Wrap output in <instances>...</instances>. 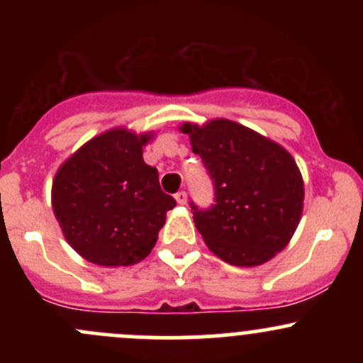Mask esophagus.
Masks as SVG:
<instances>
[{"instance_id":"esophagus-1","label":"esophagus","mask_w":363,"mask_h":363,"mask_svg":"<svg viewBox=\"0 0 363 363\" xmlns=\"http://www.w3.org/2000/svg\"><path fill=\"white\" fill-rule=\"evenodd\" d=\"M175 200H177L179 205H184L186 202H188V193L177 191V193H175Z\"/></svg>"}]
</instances>
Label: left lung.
Segmentation results:
<instances>
[{"instance_id":"obj_1","label":"left lung","mask_w":363,"mask_h":363,"mask_svg":"<svg viewBox=\"0 0 363 363\" xmlns=\"http://www.w3.org/2000/svg\"><path fill=\"white\" fill-rule=\"evenodd\" d=\"M214 186V203L191 205L208 250L230 265L255 267L286 247L300 221L303 182L290 152L228 119L186 123Z\"/></svg>"}]
</instances>
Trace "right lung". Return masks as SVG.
Here are the masks:
<instances>
[{
  "label": "right lung",
  "instance_id": "add662e5",
  "mask_svg": "<svg viewBox=\"0 0 363 363\" xmlns=\"http://www.w3.org/2000/svg\"><path fill=\"white\" fill-rule=\"evenodd\" d=\"M147 138L111 130L57 170L52 208L68 244L96 265H133L151 252L174 196L142 158Z\"/></svg>",
  "mask_w": 363,
  "mask_h": 363
}]
</instances>
